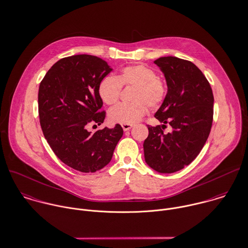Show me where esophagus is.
I'll use <instances>...</instances> for the list:
<instances>
[{
  "label": "esophagus",
  "mask_w": 248,
  "mask_h": 248,
  "mask_svg": "<svg viewBox=\"0 0 248 248\" xmlns=\"http://www.w3.org/2000/svg\"><path fill=\"white\" fill-rule=\"evenodd\" d=\"M132 126H133V124H122V127H123V129H124V131L129 130Z\"/></svg>",
  "instance_id": "34e87169"
}]
</instances>
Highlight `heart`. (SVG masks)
Wrapping results in <instances>:
<instances>
[{"instance_id":"b5f03b06","label":"heart","mask_w":248,"mask_h":248,"mask_svg":"<svg viewBox=\"0 0 248 248\" xmlns=\"http://www.w3.org/2000/svg\"><path fill=\"white\" fill-rule=\"evenodd\" d=\"M122 86L134 87L130 103H120L109 111V119L115 124H132L140 121L151 108L158 107L166 97L167 86L156 71L142 63L124 67L116 77L108 76L101 80L98 94L107 105L118 102Z\"/></svg>"}]
</instances>
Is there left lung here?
<instances>
[{
    "mask_svg": "<svg viewBox=\"0 0 248 248\" xmlns=\"http://www.w3.org/2000/svg\"><path fill=\"white\" fill-rule=\"evenodd\" d=\"M155 63L168 87L155 117L163 128L169 123L173 131L164 135L160 125H148L144 155L151 168L170 174L189 165L203 149L213 124L214 94L209 81L193 62L169 56Z\"/></svg>",
    "mask_w": 248,
    "mask_h": 248,
    "instance_id": "8db88e82",
    "label": "left lung"
}]
</instances>
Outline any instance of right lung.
<instances>
[{
	"label": "right lung",
	"instance_id": "obj_1",
	"mask_svg": "<svg viewBox=\"0 0 248 248\" xmlns=\"http://www.w3.org/2000/svg\"><path fill=\"white\" fill-rule=\"evenodd\" d=\"M112 70L98 57L74 55L54 63L39 85L43 135L61 161L83 173L105 167L124 134L119 124L114 128L88 130L89 124L94 128L104 122L98 86Z\"/></svg>",
	"mask_w": 248,
	"mask_h": 248
}]
</instances>
